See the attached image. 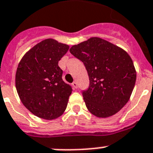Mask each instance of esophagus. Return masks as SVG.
<instances>
[{"instance_id":"1","label":"esophagus","mask_w":153,"mask_h":153,"mask_svg":"<svg viewBox=\"0 0 153 153\" xmlns=\"http://www.w3.org/2000/svg\"><path fill=\"white\" fill-rule=\"evenodd\" d=\"M72 85L73 87H74V89H77V88H78V83H77L76 82H73Z\"/></svg>"}]
</instances>
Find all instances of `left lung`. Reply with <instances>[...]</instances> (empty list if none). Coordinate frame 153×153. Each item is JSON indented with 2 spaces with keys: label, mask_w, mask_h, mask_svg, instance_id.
Returning a JSON list of instances; mask_svg holds the SVG:
<instances>
[{
  "label": "left lung",
  "mask_w": 153,
  "mask_h": 153,
  "mask_svg": "<svg viewBox=\"0 0 153 153\" xmlns=\"http://www.w3.org/2000/svg\"><path fill=\"white\" fill-rule=\"evenodd\" d=\"M70 53L82 62L89 85L83 90L85 106L97 117L115 115L130 97L136 71L128 53L100 38H91L73 45Z\"/></svg>",
  "instance_id": "1"
}]
</instances>
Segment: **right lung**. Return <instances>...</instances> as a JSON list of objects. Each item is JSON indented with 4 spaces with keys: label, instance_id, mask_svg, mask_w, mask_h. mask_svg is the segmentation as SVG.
<instances>
[{
    "label": "right lung",
    "instance_id": "obj_1",
    "mask_svg": "<svg viewBox=\"0 0 153 153\" xmlns=\"http://www.w3.org/2000/svg\"><path fill=\"white\" fill-rule=\"evenodd\" d=\"M68 45L45 39L30 49L21 59L16 74V87L21 101L33 115L54 120L65 111L72 87L64 82L58 62Z\"/></svg>",
    "mask_w": 153,
    "mask_h": 153
}]
</instances>
